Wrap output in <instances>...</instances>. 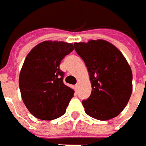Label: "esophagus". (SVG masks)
Segmentation results:
<instances>
[{"mask_svg": "<svg viewBox=\"0 0 146 146\" xmlns=\"http://www.w3.org/2000/svg\"><path fill=\"white\" fill-rule=\"evenodd\" d=\"M75 89H76V91H78V89H79V84H78L75 86Z\"/></svg>", "mask_w": 146, "mask_h": 146, "instance_id": "1", "label": "esophagus"}]
</instances>
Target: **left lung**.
<instances>
[{"mask_svg":"<svg viewBox=\"0 0 146 146\" xmlns=\"http://www.w3.org/2000/svg\"><path fill=\"white\" fill-rule=\"evenodd\" d=\"M76 53L87 66L92 93L82 104L86 114L108 120L120 114L132 91V73L120 51L103 40L75 43Z\"/></svg>","mask_w":146,"mask_h":146,"instance_id":"obj_1","label":"left lung"}]
</instances>
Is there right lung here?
<instances>
[{"instance_id":"add662e5","label":"right lung","mask_w":146,"mask_h":146,"mask_svg":"<svg viewBox=\"0 0 146 146\" xmlns=\"http://www.w3.org/2000/svg\"><path fill=\"white\" fill-rule=\"evenodd\" d=\"M74 50L72 44L44 41L27 54L19 75L21 96L26 107L37 119L52 120L63 115L74 90L63 83L59 65Z\"/></svg>"}]
</instances>
